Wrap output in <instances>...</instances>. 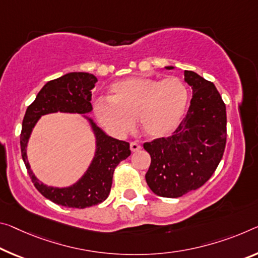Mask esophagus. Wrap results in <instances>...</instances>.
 <instances>
[{
    "instance_id": "34e87169",
    "label": "esophagus",
    "mask_w": 258,
    "mask_h": 258,
    "mask_svg": "<svg viewBox=\"0 0 258 258\" xmlns=\"http://www.w3.org/2000/svg\"><path fill=\"white\" fill-rule=\"evenodd\" d=\"M131 150L133 151V153H136V151H139V150H141V146L139 145V144H137V142H131Z\"/></svg>"
}]
</instances>
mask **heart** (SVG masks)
I'll return each instance as SVG.
<instances>
[{
	"instance_id": "obj_1",
	"label": "heart",
	"mask_w": 258,
	"mask_h": 258,
	"mask_svg": "<svg viewBox=\"0 0 258 258\" xmlns=\"http://www.w3.org/2000/svg\"><path fill=\"white\" fill-rule=\"evenodd\" d=\"M189 93L177 77L157 80L128 77L109 87V101L97 100L94 112L102 125L114 136H124L137 119L142 133L150 138L169 136L180 124Z\"/></svg>"
}]
</instances>
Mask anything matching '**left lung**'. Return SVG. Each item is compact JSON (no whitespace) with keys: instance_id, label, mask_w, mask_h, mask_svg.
<instances>
[{"instance_id":"left-lung-1","label":"left lung","mask_w":258,"mask_h":258,"mask_svg":"<svg viewBox=\"0 0 258 258\" xmlns=\"http://www.w3.org/2000/svg\"><path fill=\"white\" fill-rule=\"evenodd\" d=\"M183 75L193 89L186 117L171 137L144 144L151 158L146 181L162 198H180L203 186L226 145V107L217 88L193 71Z\"/></svg>"}]
</instances>
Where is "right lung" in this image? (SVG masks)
Listing matches in <instances>:
<instances>
[{
	"mask_svg": "<svg viewBox=\"0 0 258 258\" xmlns=\"http://www.w3.org/2000/svg\"><path fill=\"white\" fill-rule=\"evenodd\" d=\"M96 77L86 72H70L50 80L38 93L35 100L25 112L20 133V149L27 172L44 198L58 206L84 209L103 202L109 196L116 166L131 155L130 144L105 134L92 118L84 114L89 121L96 139V150L91 165L85 174L70 187H51L40 182L27 161V142L32 130L41 116L54 112L88 113L92 108V89Z\"/></svg>",
	"mask_w": 258,
	"mask_h": 258,
	"instance_id": "1",
	"label": "right lung"
}]
</instances>
